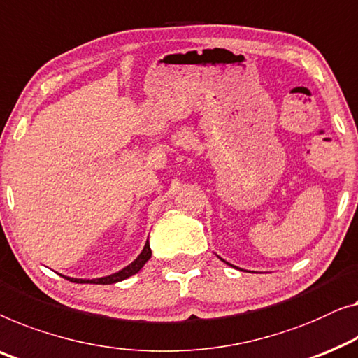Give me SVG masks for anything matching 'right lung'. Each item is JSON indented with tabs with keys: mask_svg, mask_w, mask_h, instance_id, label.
<instances>
[{
	"mask_svg": "<svg viewBox=\"0 0 358 358\" xmlns=\"http://www.w3.org/2000/svg\"><path fill=\"white\" fill-rule=\"evenodd\" d=\"M150 257H152V250H150V243L147 241L141 255H138L136 260L131 263V265L121 269L119 273L111 274V276L98 278V279H74V278H66V279H69V281H72V282H80V284H85V282L87 284H115V282H119V281H124V279H127L129 276H132V274L141 271L145 263L150 260Z\"/></svg>",
	"mask_w": 358,
	"mask_h": 358,
	"instance_id": "add662e5",
	"label": "right lung"
}]
</instances>
